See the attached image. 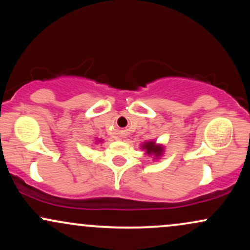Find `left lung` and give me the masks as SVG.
I'll return each instance as SVG.
<instances>
[{"instance_id": "obj_1", "label": "left lung", "mask_w": 250, "mask_h": 250, "mask_svg": "<svg viewBox=\"0 0 250 250\" xmlns=\"http://www.w3.org/2000/svg\"><path fill=\"white\" fill-rule=\"evenodd\" d=\"M142 149H146V153L147 154H154L155 156H160L163 151V148L161 146H157L154 141L146 142L145 145L142 146Z\"/></svg>"}]
</instances>
